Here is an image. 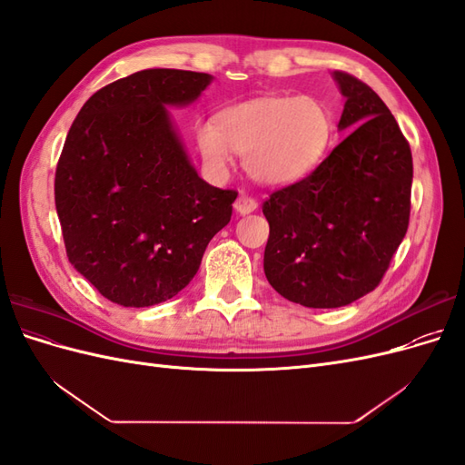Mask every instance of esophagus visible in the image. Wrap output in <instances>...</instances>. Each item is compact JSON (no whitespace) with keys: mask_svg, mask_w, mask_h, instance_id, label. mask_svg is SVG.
Returning <instances> with one entry per match:
<instances>
[{"mask_svg":"<svg viewBox=\"0 0 465 465\" xmlns=\"http://www.w3.org/2000/svg\"><path fill=\"white\" fill-rule=\"evenodd\" d=\"M256 207H258V202L252 198V195H248V193H241L236 198V202H234V209L238 211V213L241 215H248V213H252V211H256Z\"/></svg>","mask_w":465,"mask_h":465,"instance_id":"34e87169","label":"esophagus"}]
</instances>
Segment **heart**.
Wrapping results in <instances>:
<instances>
[{
  "instance_id": "heart-1",
  "label": "heart",
  "mask_w": 465,
  "mask_h": 465,
  "mask_svg": "<svg viewBox=\"0 0 465 465\" xmlns=\"http://www.w3.org/2000/svg\"><path fill=\"white\" fill-rule=\"evenodd\" d=\"M331 132V110L320 98L267 94L219 110L198 125L195 142L213 173L227 171L236 153L260 184L289 186L318 166Z\"/></svg>"
}]
</instances>
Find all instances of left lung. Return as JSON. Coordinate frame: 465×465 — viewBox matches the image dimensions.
<instances>
[{
	"label": "left lung",
	"instance_id": "left-lung-1",
	"mask_svg": "<svg viewBox=\"0 0 465 465\" xmlns=\"http://www.w3.org/2000/svg\"><path fill=\"white\" fill-rule=\"evenodd\" d=\"M353 130L314 171L273 190L263 272L291 302L337 308L374 291L410 227L411 147L367 83L333 72Z\"/></svg>",
	"mask_w": 465,
	"mask_h": 465
}]
</instances>
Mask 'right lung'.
Here are the masks:
<instances>
[{
  "label": "right lung",
  "mask_w": 465,
  "mask_h": 465,
  "mask_svg": "<svg viewBox=\"0 0 465 465\" xmlns=\"http://www.w3.org/2000/svg\"><path fill=\"white\" fill-rule=\"evenodd\" d=\"M211 75L143 69L83 104L55 166L67 258L110 302L153 306L198 273L232 215L236 190L209 186L190 164L166 104H188Z\"/></svg>",
  "instance_id": "obj_1"
}]
</instances>
